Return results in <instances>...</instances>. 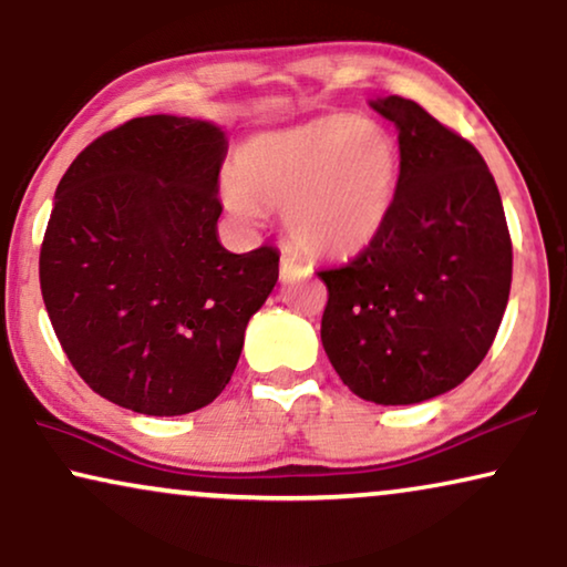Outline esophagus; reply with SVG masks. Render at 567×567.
<instances>
[{
  "label": "esophagus",
  "mask_w": 567,
  "mask_h": 567,
  "mask_svg": "<svg viewBox=\"0 0 567 567\" xmlns=\"http://www.w3.org/2000/svg\"><path fill=\"white\" fill-rule=\"evenodd\" d=\"M306 271H308V267H306L303 261L298 259L296 254H288V251L282 254V259H279V277H282V279H292V277L306 275Z\"/></svg>",
  "instance_id": "esophagus-1"
}]
</instances>
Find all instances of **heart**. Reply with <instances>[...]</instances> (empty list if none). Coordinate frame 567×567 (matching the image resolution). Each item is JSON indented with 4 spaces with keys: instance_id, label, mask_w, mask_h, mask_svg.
I'll return each instance as SVG.
<instances>
[{
    "instance_id": "heart-1",
    "label": "heart",
    "mask_w": 567,
    "mask_h": 567,
    "mask_svg": "<svg viewBox=\"0 0 567 567\" xmlns=\"http://www.w3.org/2000/svg\"><path fill=\"white\" fill-rule=\"evenodd\" d=\"M396 181L399 153L381 126L327 116L244 142L223 199L244 220L259 207L282 209L292 244L342 259L379 238Z\"/></svg>"
}]
</instances>
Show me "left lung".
<instances>
[{
    "mask_svg": "<svg viewBox=\"0 0 567 567\" xmlns=\"http://www.w3.org/2000/svg\"><path fill=\"white\" fill-rule=\"evenodd\" d=\"M399 130L394 207L379 238L321 269V342L352 394L417 404L485 360L508 306L513 246L477 147L406 97L371 101Z\"/></svg>",
    "mask_w": 567,
    "mask_h": 567,
    "instance_id": "8db88e82",
    "label": "left lung"
}]
</instances>
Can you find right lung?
Returning a JSON list of instances; mask_svg holds the SVG:
<instances>
[{
  "instance_id": "obj_1",
  "label": "right lung",
  "mask_w": 567,
  "mask_h": 567,
  "mask_svg": "<svg viewBox=\"0 0 567 567\" xmlns=\"http://www.w3.org/2000/svg\"><path fill=\"white\" fill-rule=\"evenodd\" d=\"M220 126L140 116L82 150L56 186L38 275L62 350L95 394L173 417L220 396L277 248L217 240Z\"/></svg>"
}]
</instances>
